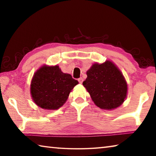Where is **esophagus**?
I'll use <instances>...</instances> for the list:
<instances>
[{
    "mask_svg": "<svg viewBox=\"0 0 156 156\" xmlns=\"http://www.w3.org/2000/svg\"><path fill=\"white\" fill-rule=\"evenodd\" d=\"M78 81H79V83H80V84H82V83H83V78H78Z\"/></svg>",
    "mask_w": 156,
    "mask_h": 156,
    "instance_id": "esophagus-1",
    "label": "esophagus"
}]
</instances>
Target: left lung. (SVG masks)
Masks as SVG:
<instances>
[{
	"label": "left lung",
	"mask_w": 156,
	"mask_h": 156,
	"mask_svg": "<svg viewBox=\"0 0 156 156\" xmlns=\"http://www.w3.org/2000/svg\"><path fill=\"white\" fill-rule=\"evenodd\" d=\"M87 75L83 86L97 107L113 110L123 103L127 96V83L119 68L112 61L94 63Z\"/></svg>",
	"instance_id": "obj_1"
}]
</instances>
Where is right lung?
Here are the masks:
<instances>
[{"instance_id": "obj_1", "label": "right lung", "mask_w": 156, "mask_h": 156, "mask_svg": "<svg viewBox=\"0 0 156 156\" xmlns=\"http://www.w3.org/2000/svg\"><path fill=\"white\" fill-rule=\"evenodd\" d=\"M78 84L69 73H63L58 65H44L31 79L30 94L37 106L56 110L64 105L73 87Z\"/></svg>"}]
</instances>
